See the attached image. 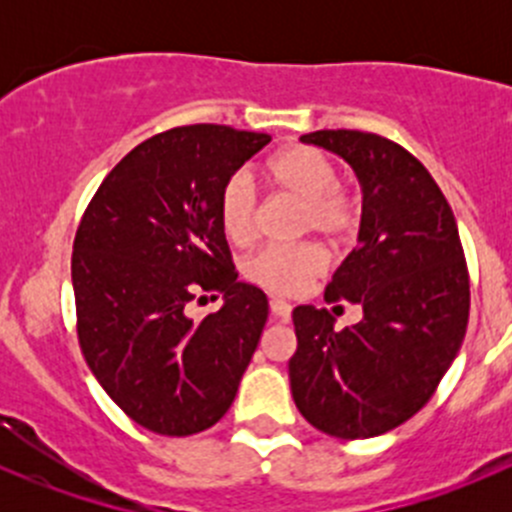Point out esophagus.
I'll list each match as a JSON object with an SVG mask.
<instances>
[{
    "mask_svg": "<svg viewBox=\"0 0 512 512\" xmlns=\"http://www.w3.org/2000/svg\"><path fill=\"white\" fill-rule=\"evenodd\" d=\"M270 309H272V314H275L277 319H282V322H289V317H292V304L285 302V299L272 297L270 299Z\"/></svg>",
    "mask_w": 512,
    "mask_h": 512,
    "instance_id": "esophagus-1",
    "label": "esophagus"
}]
</instances>
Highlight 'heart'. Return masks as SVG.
<instances>
[{
    "label": "heart",
    "mask_w": 512,
    "mask_h": 512,
    "mask_svg": "<svg viewBox=\"0 0 512 512\" xmlns=\"http://www.w3.org/2000/svg\"><path fill=\"white\" fill-rule=\"evenodd\" d=\"M267 175L289 198L304 205L302 230H314L327 240H344L356 225V205L339 190L342 175L337 163L317 148L294 146L277 153L267 165ZM220 225L227 240L237 247L255 242L260 227V203L250 175L237 173L220 193ZM324 267L317 245L265 247L245 265L247 280L270 292H299Z\"/></svg>",
    "instance_id": "obj_1"
}]
</instances>
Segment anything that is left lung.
<instances>
[{
  "mask_svg": "<svg viewBox=\"0 0 512 512\" xmlns=\"http://www.w3.org/2000/svg\"><path fill=\"white\" fill-rule=\"evenodd\" d=\"M299 141L347 160L361 185L359 245L324 299L344 297L364 317L337 332L327 309H294L292 399L327 436L374 438L426 406L461 349L471 307L461 235L436 180L399 143L344 128Z\"/></svg>",
  "mask_w": 512,
  "mask_h": 512,
  "instance_id": "left-lung-1",
  "label": "left lung"
}]
</instances>
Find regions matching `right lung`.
Here are the masks:
<instances>
[{"label": "right lung", "instance_id": "obj_1", "mask_svg": "<svg viewBox=\"0 0 512 512\" xmlns=\"http://www.w3.org/2000/svg\"><path fill=\"white\" fill-rule=\"evenodd\" d=\"M270 141L215 123L158 133L106 175L76 230L81 352L118 409L160 436L227 414L265 329L267 297L237 282L220 193ZM203 291L224 307L193 320Z\"/></svg>", "mask_w": 512, "mask_h": 512}]
</instances>
